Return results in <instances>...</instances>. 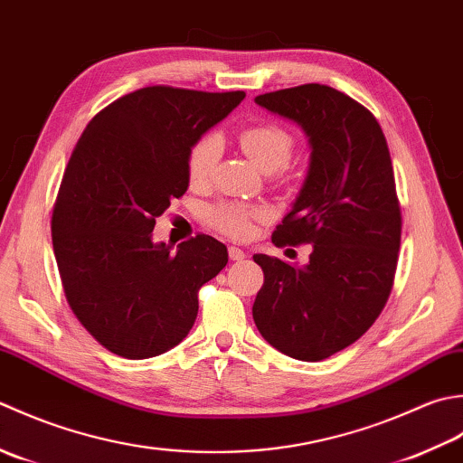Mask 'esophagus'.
<instances>
[{"label":"esophagus","instance_id":"1","mask_svg":"<svg viewBox=\"0 0 463 463\" xmlns=\"http://www.w3.org/2000/svg\"><path fill=\"white\" fill-rule=\"evenodd\" d=\"M228 253H230V260H233V261L245 258V251L240 250V248H235V245H232V248L228 250Z\"/></svg>","mask_w":463,"mask_h":463}]
</instances>
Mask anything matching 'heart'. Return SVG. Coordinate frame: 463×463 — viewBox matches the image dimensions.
Listing matches in <instances>:
<instances>
[{
	"mask_svg": "<svg viewBox=\"0 0 463 463\" xmlns=\"http://www.w3.org/2000/svg\"><path fill=\"white\" fill-rule=\"evenodd\" d=\"M238 141L253 164L263 174H273L284 169L291 154H294V137L278 124H251L240 129ZM222 154V141L215 134H205L192 146L187 154V177L194 185H203L218 164ZM207 222L222 233L232 238H245L253 228V222L266 220L268 212L263 207L243 205L223 202L218 205L207 207Z\"/></svg>",
	"mask_w": 463,
	"mask_h": 463,
	"instance_id": "heart-1",
	"label": "heart"
}]
</instances>
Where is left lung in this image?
Listing matches in <instances>:
<instances>
[{
    "label": "left lung",
    "mask_w": 463,
    "mask_h": 463,
    "mask_svg": "<svg viewBox=\"0 0 463 463\" xmlns=\"http://www.w3.org/2000/svg\"><path fill=\"white\" fill-rule=\"evenodd\" d=\"M256 103L298 124L311 149L306 182L271 241L314 248L306 266L253 256L263 269L253 322L281 354L319 362L360 339L390 298L402 212L388 141L362 103L329 86L263 93Z\"/></svg>",
    "instance_id": "left-lung-1"
}]
</instances>
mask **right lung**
<instances>
[{"instance_id":"obj_1","label":"right lung","mask_w":463,"mask_h":463,"mask_svg":"<svg viewBox=\"0 0 463 463\" xmlns=\"http://www.w3.org/2000/svg\"><path fill=\"white\" fill-rule=\"evenodd\" d=\"M243 91L141 88L93 118L65 167L53 253L81 326L128 360L172 350L197 317V291L228 263L212 235L154 243L156 218L190 185L187 154Z\"/></svg>"}]
</instances>
